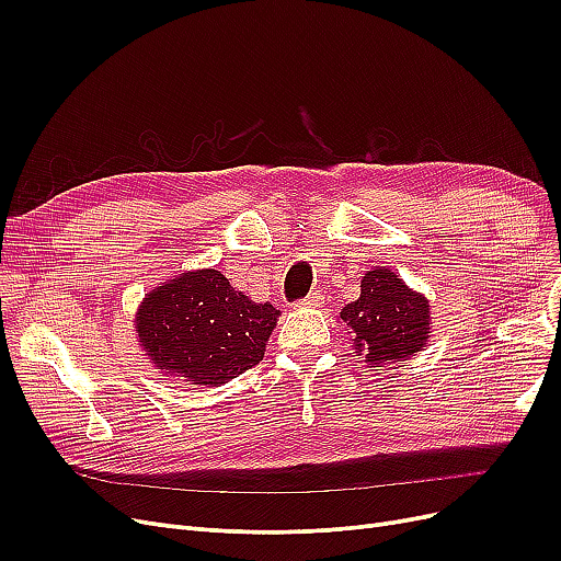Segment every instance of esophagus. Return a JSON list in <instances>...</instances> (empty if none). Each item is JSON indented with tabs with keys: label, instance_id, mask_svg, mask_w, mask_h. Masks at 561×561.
Instances as JSON below:
<instances>
[{
	"label": "esophagus",
	"instance_id": "1",
	"mask_svg": "<svg viewBox=\"0 0 561 561\" xmlns=\"http://www.w3.org/2000/svg\"><path fill=\"white\" fill-rule=\"evenodd\" d=\"M320 305H322L320 293H309V296L302 302H298L300 309H313V307H320Z\"/></svg>",
	"mask_w": 561,
	"mask_h": 561
}]
</instances>
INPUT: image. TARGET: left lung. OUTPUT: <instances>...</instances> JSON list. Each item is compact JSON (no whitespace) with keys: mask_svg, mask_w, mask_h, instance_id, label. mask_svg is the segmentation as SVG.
<instances>
[{"mask_svg":"<svg viewBox=\"0 0 561 561\" xmlns=\"http://www.w3.org/2000/svg\"><path fill=\"white\" fill-rule=\"evenodd\" d=\"M352 350L370 368L416 357L432 336L430 300L409 288L387 265H375L362 279V296L341 309Z\"/></svg>","mask_w":561,"mask_h":561,"instance_id":"8db88e82","label":"left lung"}]
</instances>
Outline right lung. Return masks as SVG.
<instances>
[{
    "instance_id": "right-lung-1",
    "label": "right lung",
    "mask_w": 561,
    "mask_h": 561,
    "mask_svg": "<svg viewBox=\"0 0 561 561\" xmlns=\"http://www.w3.org/2000/svg\"><path fill=\"white\" fill-rule=\"evenodd\" d=\"M279 309L252 302L216 268L154 286L136 311L138 345L170 377L220 387L263 359Z\"/></svg>"
}]
</instances>
